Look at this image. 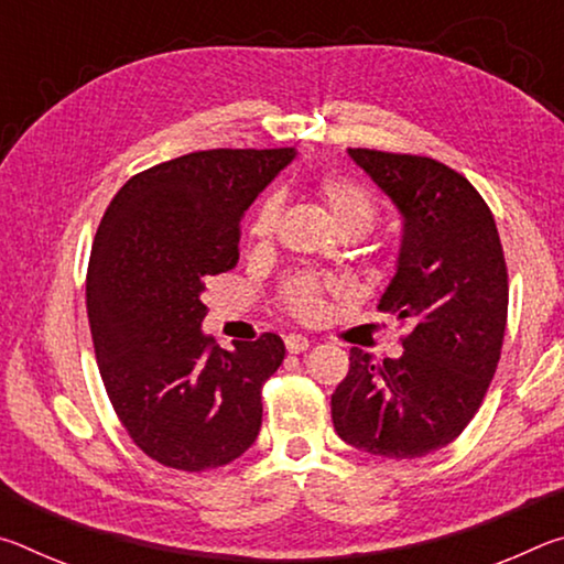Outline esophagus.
Segmentation results:
<instances>
[{"instance_id": "obj_1", "label": "esophagus", "mask_w": 564, "mask_h": 564, "mask_svg": "<svg viewBox=\"0 0 564 564\" xmlns=\"http://www.w3.org/2000/svg\"><path fill=\"white\" fill-rule=\"evenodd\" d=\"M308 346H311L308 338L301 336V333H291V336H285V350L289 352H303Z\"/></svg>"}]
</instances>
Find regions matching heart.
I'll return each mask as SVG.
<instances>
[{"label":"heart","mask_w":564,"mask_h":564,"mask_svg":"<svg viewBox=\"0 0 564 564\" xmlns=\"http://www.w3.org/2000/svg\"><path fill=\"white\" fill-rule=\"evenodd\" d=\"M318 191L340 231L356 228V231L366 234L378 221L376 196L360 181L340 174H323L318 178ZM279 218L281 196L269 194L256 208L248 234H251L256 243L269 241L275 234ZM326 291H330L328 283L313 279V275H299V279L285 285V308L291 311V316L301 321H316L323 311V295H326Z\"/></svg>","instance_id":"obj_1"}]
</instances>
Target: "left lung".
I'll return each mask as SVG.
<instances>
[{
  "label": "left lung",
  "instance_id": "left-lung-1",
  "mask_svg": "<svg viewBox=\"0 0 564 564\" xmlns=\"http://www.w3.org/2000/svg\"><path fill=\"white\" fill-rule=\"evenodd\" d=\"M348 154L403 214L398 271L378 311L413 330L400 358L350 350L330 415L358 451L413 460L451 445L488 393L508 326V263L490 206L463 174L415 154Z\"/></svg>",
  "mask_w": 564,
  "mask_h": 564
}]
</instances>
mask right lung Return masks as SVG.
I'll return each instance as SVG.
<instances>
[{
    "instance_id": "1",
    "label": "right lung",
    "mask_w": 564,
    "mask_h": 564,
    "mask_svg": "<svg viewBox=\"0 0 564 564\" xmlns=\"http://www.w3.org/2000/svg\"><path fill=\"white\" fill-rule=\"evenodd\" d=\"M293 149H208L131 176L94 236L87 313L99 373L133 445L184 473L228 465L261 431L275 333L221 350L202 333L208 275L238 263L241 216Z\"/></svg>"
}]
</instances>
